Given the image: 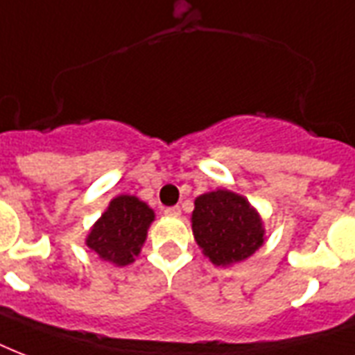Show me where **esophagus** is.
Masks as SVG:
<instances>
[{"instance_id": "34e87169", "label": "esophagus", "mask_w": 355, "mask_h": 355, "mask_svg": "<svg viewBox=\"0 0 355 355\" xmlns=\"http://www.w3.org/2000/svg\"><path fill=\"white\" fill-rule=\"evenodd\" d=\"M164 215L180 216L181 215V209L178 207V205H174V207H166V209H164Z\"/></svg>"}]
</instances>
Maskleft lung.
I'll return each mask as SVG.
<instances>
[{
  "label": "left lung",
  "instance_id": "8db88e82",
  "mask_svg": "<svg viewBox=\"0 0 355 355\" xmlns=\"http://www.w3.org/2000/svg\"><path fill=\"white\" fill-rule=\"evenodd\" d=\"M191 220L198 246L216 266L248 259L265 243L259 213L246 198L226 189L198 196Z\"/></svg>",
  "mask_w": 355,
  "mask_h": 355
}]
</instances>
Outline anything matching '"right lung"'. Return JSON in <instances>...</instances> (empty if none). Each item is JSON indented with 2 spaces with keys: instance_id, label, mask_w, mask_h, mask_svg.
<instances>
[{
  "instance_id": "right-lung-1",
  "label": "right lung",
  "mask_w": 355,
  "mask_h": 355,
  "mask_svg": "<svg viewBox=\"0 0 355 355\" xmlns=\"http://www.w3.org/2000/svg\"><path fill=\"white\" fill-rule=\"evenodd\" d=\"M153 218L155 213L148 203L137 196L120 194L111 200L105 213L92 226L87 246L112 265H129L140 254Z\"/></svg>"
}]
</instances>
